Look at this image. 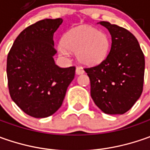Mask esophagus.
<instances>
[{
	"instance_id": "obj_1",
	"label": "esophagus",
	"mask_w": 150,
	"mask_h": 150,
	"mask_svg": "<svg viewBox=\"0 0 150 150\" xmlns=\"http://www.w3.org/2000/svg\"><path fill=\"white\" fill-rule=\"evenodd\" d=\"M76 73L77 74H83V73H84V71L81 67H77L76 68Z\"/></svg>"
}]
</instances>
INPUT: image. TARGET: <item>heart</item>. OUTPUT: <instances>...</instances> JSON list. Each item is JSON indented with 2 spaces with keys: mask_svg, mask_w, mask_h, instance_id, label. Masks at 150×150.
Segmentation results:
<instances>
[{
  "mask_svg": "<svg viewBox=\"0 0 150 150\" xmlns=\"http://www.w3.org/2000/svg\"><path fill=\"white\" fill-rule=\"evenodd\" d=\"M62 43L58 46L59 53L68 57V50L75 52L78 61L84 66L100 63L107 57L110 47V41L106 33L89 26L71 29L64 34Z\"/></svg>",
  "mask_w": 150,
  "mask_h": 150,
  "instance_id": "heart-1",
  "label": "heart"
}]
</instances>
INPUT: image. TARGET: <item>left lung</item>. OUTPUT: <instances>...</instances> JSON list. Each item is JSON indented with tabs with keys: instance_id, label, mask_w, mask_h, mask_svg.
I'll use <instances>...</instances> for the list:
<instances>
[{
	"instance_id": "obj_1",
	"label": "left lung",
	"mask_w": 150,
	"mask_h": 150,
	"mask_svg": "<svg viewBox=\"0 0 150 150\" xmlns=\"http://www.w3.org/2000/svg\"><path fill=\"white\" fill-rule=\"evenodd\" d=\"M112 37L111 49L98 65L84 68L89 77L91 97L107 114L129 111L143 92L144 56L136 38L128 30L100 21Z\"/></svg>"
}]
</instances>
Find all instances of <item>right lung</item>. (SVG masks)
Listing matches in <instances>:
<instances>
[{
	"label": "right lung",
	"mask_w": 150,
	"mask_h": 150,
	"mask_svg": "<svg viewBox=\"0 0 150 150\" xmlns=\"http://www.w3.org/2000/svg\"><path fill=\"white\" fill-rule=\"evenodd\" d=\"M62 23V18L44 19L26 27L7 56L11 98L34 118H47L58 110L75 76V67L62 68L53 59V34Z\"/></svg>",
	"instance_id": "add662e5"
}]
</instances>
